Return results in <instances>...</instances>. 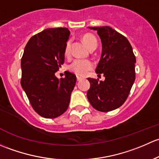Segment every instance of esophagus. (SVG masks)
Here are the masks:
<instances>
[{
    "mask_svg": "<svg viewBox=\"0 0 159 159\" xmlns=\"http://www.w3.org/2000/svg\"><path fill=\"white\" fill-rule=\"evenodd\" d=\"M76 80H77V81H80L82 80V78L80 77V76H76Z\"/></svg>",
    "mask_w": 159,
    "mask_h": 159,
    "instance_id": "34e87169",
    "label": "esophagus"
}]
</instances>
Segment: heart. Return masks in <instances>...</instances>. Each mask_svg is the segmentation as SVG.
<instances>
[{
	"label": "heart",
	"mask_w": 159,
	"mask_h": 159,
	"mask_svg": "<svg viewBox=\"0 0 159 159\" xmlns=\"http://www.w3.org/2000/svg\"><path fill=\"white\" fill-rule=\"evenodd\" d=\"M82 40L89 50L96 49L97 46V40L93 34H85L82 37ZM70 47H71V40H68L66 42L64 47V55L66 57L70 55ZM93 67H94V64L93 62L89 60H81V59H75L68 66L70 71L77 75L78 76H85Z\"/></svg>",
	"instance_id": "obj_1"
}]
</instances>
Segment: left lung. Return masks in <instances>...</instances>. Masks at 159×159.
<instances>
[{
    "label": "left lung",
    "mask_w": 159,
    "mask_h": 159,
    "mask_svg": "<svg viewBox=\"0 0 159 159\" xmlns=\"http://www.w3.org/2000/svg\"><path fill=\"white\" fill-rule=\"evenodd\" d=\"M89 28L97 30L102 41V56L96 72L99 76L103 74L106 79L88 78L90 88L87 98L96 110L110 112L120 107L128 98L135 80V56L126 37L112 27Z\"/></svg>",
    "instance_id": "8db88e82"
}]
</instances>
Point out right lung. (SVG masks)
I'll use <instances>...</instances> for the list:
<instances>
[{
    "instance_id": "add662e5",
    "label": "right lung",
    "mask_w": 159,
    "mask_h": 159,
    "mask_svg": "<svg viewBox=\"0 0 159 159\" xmlns=\"http://www.w3.org/2000/svg\"><path fill=\"white\" fill-rule=\"evenodd\" d=\"M70 30L50 28L33 36L21 58L20 84L33 109L47 119H54L67 109L76 76L69 71L59 80L55 73L64 63V47Z\"/></svg>"
}]
</instances>
